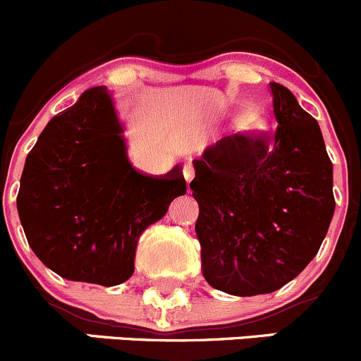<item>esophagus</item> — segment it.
I'll return each instance as SVG.
<instances>
[{
	"mask_svg": "<svg viewBox=\"0 0 361 361\" xmlns=\"http://www.w3.org/2000/svg\"><path fill=\"white\" fill-rule=\"evenodd\" d=\"M183 178L187 180V183H190L192 180L195 178V167L194 164H185L183 167Z\"/></svg>",
	"mask_w": 361,
	"mask_h": 361,
	"instance_id": "34e87169",
	"label": "esophagus"
}]
</instances>
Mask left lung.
Listing matches in <instances>:
<instances>
[{"label":"left lung","instance_id":"8db88e82","mask_svg":"<svg viewBox=\"0 0 361 361\" xmlns=\"http://www.w3.org/2000/svg\"><path fill=\"white\" fill-rule=\"evenodd\" d=\"M274 134H231L195 160L202 274L220 292L271 293L314 258L332 221V162L314 116L271 82Z\"/></svg>","mask_w":361,"mask_h":361}]
</instances>
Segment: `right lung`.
<instances>
[{
  "instance_id": "1",
  "label": "right lung",
  "mask_w": 361,
  "mask_h": 361,
  "mask_svg": "<svg viewBox=\"0 0 361 361\" xmlns=\"http://www.w3.org/2000/svg\"><path fill=\"white\" fill-rule=\"evenodd\" d=\"M183 194L180 167L152 178L130 166L111 96L94 87L39 134L17 209L29 246L50 271L115 286L133 276L141 232Z\"/></svg>"
}]
</instances>
